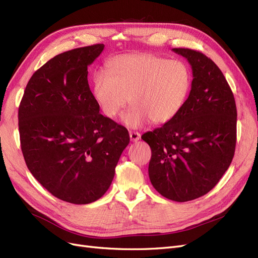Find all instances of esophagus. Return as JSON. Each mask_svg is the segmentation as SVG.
Listing matches in <instances>:
<instances>
[{"label":"esophagus","mask_w":258,"mask_h":258,"mask_svg":"<svg viewBox=\"0 0 258 258\" xmlns=\"http://www.w3.org/2000/svg\"><path fill=\"white\" fill-rule=\"evenodd\" d=\"M129 136H130V140L132 142H137V141H139L140 138H141V135H140L137 131H130Z\"/></svg>","instance_id":"34e87169"}]
</instances>
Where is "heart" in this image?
I'll return each instance as SVG.
<instances>
[{"mask_svg":"<svg viewBox=\"0 0 258 258\" xmlns=\"http://www.w3.org/2000/svg\"><path fill=\"white\" fill-rule=\"evenodd\" d=\"M191 87L188 67L157 54L126 53L108 61L106 70L92 74V95L100 111L114 118L127 104L121 121L141 128L152 120L163 124L182 110Z\"/></svg>","mask_w":258,"mask_h":258,"instance_id":"obj_1","label":"heart"}]
</instances>
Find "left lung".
Masks as SVG:
<instances>
[{"label": "left lung", "mask_w": 258, "mask_h": 258, "mask_svg": "<svg viewBox=\"0 0 258 258\" xmlns=\"http://www.w3.org/2000/svg\"><path fill=\"white\" fill-rule=\"evenodd\" d=\"M191 66L189 96L172 120L142 136L151 146L148 175L161 196L177 202L209 192L229 168L237 107L224 74L200 51L173 48Z\"/></svg>", "instance_id": "obj_1"}]
</instances>
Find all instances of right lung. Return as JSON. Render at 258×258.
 I'll use <instances>...</instances> for the list:
<instances>
[{"label":"right lung","mask_w":258,"mask_h":258,"mask_svg":"<svg viewBox=\"0 0 258 258\" xmlns=\"http://www.w3.org/2000/svg\"><path fill=\"white\" fill-rule=\"evenodd\" d=\"M103 44L57 54L31 77L18 111L21 151L30 172L52 196L74 205L111 186L128 130L100 114L88 66Z\"/></svg>","instance_id":"right-lung-1"}]
</instances>
